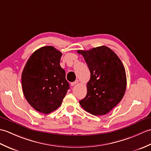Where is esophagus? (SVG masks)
Here are the masks:
<instances>
[{"label": "esophagus", "instance_id": "1", "mask_svg": "<svg viewBox=\"0 0 151 151\" xmlns=\"http://www.w3.org/2000/svg\"><path fill=\"white\" fill-rule=\"evenodd\" d=\"M78 81H76L75 82H71V84H70V85H71V86H75L76 84H78Z\"/></svg>", "mask_w": 151, "mask_h": 151}]
</instances>
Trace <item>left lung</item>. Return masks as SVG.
<instances>
[{
  "label": "left lung",
  "instance_id": "1",
  "mask_svg": "<svg viewBox=\"0 0 151 151\" xmlns=\"http://www.w3.org/2000/svg\"><path fill=\"white\" fill-rule=\"evenodd\" d=\"M90 70L87 95L80 104L93 115L107 114L123 99L127 88L125 69L121 60L106 46L77 51Z\"/></svg>",
  "mask_w": 151,
  "mask_h": 151
}]
</instances>
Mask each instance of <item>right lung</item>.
I'll list each match as a JSON object with an SVG mask.
<instances>
[{
    "instance_id": "obj_1",
    "label": "right lung",
    "mask_w": 151,
    "mask_h": 151,
    "mask_svg": "<svg viewBox=\"0 0 151 151\" xmlns=\"http://www.w3.org/2000/svg\"><path fill=\"white\" fill-rule=\"evenodd\" d=\"M62 56L54 47H41L30 56L22 70L24 97L41 113L48 114L56 110L69 89L65 70L60 65Z\"/></svg>"
}]
</instances>
